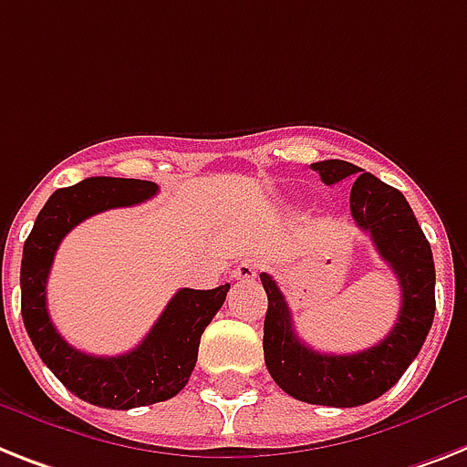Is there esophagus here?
<instances>
[{"label": "esophagus", "instance_id": "1", "mask_svg": "<svg viewBox=\"0 0 467 467\" xmlns=\"http://www.w3.org/2000/svg\"><path fill=\"white\" fill-rule=\"evenodd\" d=\"M257 262L255 260H243L236 269H234V276L238 281H253L257 276Z\"/></svg>", "mask_w": 467, "mask_h": 467}]
</instances>
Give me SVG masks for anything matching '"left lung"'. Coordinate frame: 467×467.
Listing matches in <instances>:
<instances>
[{"mask_svg":"<svg viewBox=\"0 0 467 467\" xmlns=\"http://www.w3.org/2000/svg\"><path fill=\"white\" fill-rule=\"evenodd\" d=\"M312 169L327 186L356 179L350 188V214L369 234L381 260L394 269L400 286V310L394 329L379 344L350 356L310 348L296 337L294 319L276 281L262 272L267 291L265 363L288 396L331 408H356L379 399L394 387L425 344L434 319L432 248L420 229L403 192L344 160L315 161Z\"/></svg>","mask_w":467,"mask_h":467,"instance_id":"1","label":"left lung"}]
</instances>
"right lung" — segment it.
<instances>
[{
  "label": "right lung",
  "instance_id": "right-lung-1",
  "mask_svg": "<svg viewBox=\"0 0 467 467\" xmlns=\"http://www.w3.org/2000/svg\"><path fill=\"white\" fill-rule=\"evenodd\" d=\"M155 192L152 181L111 176H92L71 188H59L45 202L23 245L21 315L26 331L54 377L92 406L129 410L179 394L198 360L200 337L231 288L224 284L212 291H176L148 337L123 356H88L61 338L47 312V276L61 238L98 212L140 205Z\"/></svg>",
  "mask_w": 467,
  "mask_h": 467
}]
</instances>
